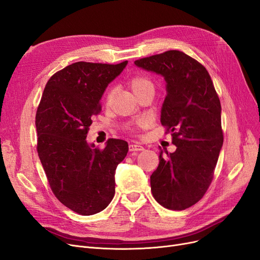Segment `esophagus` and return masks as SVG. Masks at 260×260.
Wrapping results in <instances>:
<instances>
[{"mask_svg":"<svg viewBox=\"0 0 260 260\" xmlns=\"http://www.w3.org/2000/svg\"><path fill=\"white\" fill-rule=\"evenodd\" d=\"M128 149L131 152H135V151H143L145 150V148H143L142 146L138 145V143H129L128 146Z\"/></svg>","mask_w":260,"mask_h":260,"instance_id":"34e87169","label":"esophagus"}]
</instances>
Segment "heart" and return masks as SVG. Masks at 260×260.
<instances>
[{
  "instance_id": "obj_1",
  "label": "heart",
  "mask_w": 260,
  "mask_h": 260,
  "mask_svg": "<svg viewBox=\"0 0 260 260\" xmlns=\"http://www.w3.org/2000/svg\"><path fill=\"white\" fill-rule=\"evenodd\" d=\"M127 84L132 91L135 93L137 96H139L141 93L146 92L148 90L154 91V82L150 78V77L146 75H134L127 81ZM113 98V89H108L106 92L105 100L107 103H109ZM148 125V120L146 118H137L134 121L127 123L125 125V128H126L129 133H136L138 129L146 127Z\"/></svg>"
}]
</instances>
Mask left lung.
I'll use <instances>...</instances> for the list:
<instances>
[{"instance_id":"8db88e82","label":"left lung","mask_w":260,"mask_h":260,"mask_svg":"<svg viewBox=\"0 0 260 260\" xmlns=\"http://www.w3.org/2000/svg\"><path fill=\"white\" fill-rule=\"evenodd\" d=\"M143 70L164 77L167 95L160 123L177 147L151 176V190L169 210H185L204 197L213 180L223 146L220 102L206 67L179 50L136 60Z\"/></svg>"}]
</instances>
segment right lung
<instances>
[{
  "instance_id": "right-lung-1",
  "label": "right lung",
  "mask_w": 260,
  "mask_h": 260,
  "mask_svg": "<svg viewBox=\"0 0 260 260\" xmlns=\"http://www.w3.org/2000/svg\"><path fill=\"white\" fill-rule=\"evenodd\" d=\"M127 61L76 62L53 74L37 107V153L54 196L81 215L99 213L114 196V174L128 145L110 138L104 149L89 145L93 115L101 98Z\"/></svg>"
}]
</instances>
